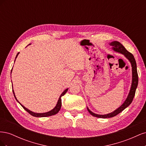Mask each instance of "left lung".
Returning a JSON list of instances; mask_svg holds the SVG:
<instances>
[{"label": "left lung", "mask_w": 146, "mask_h": 146, "mask_svg": "<svg viewBox=\"0 0 146 146\" xmlns=\"http://www.w3.org/2000/svg\"><path fill=\"white\" fill-rule=\"evenodd\" d=\"M110 45L113 46V48L114 51L119 52L121 53V54L124 55L125 57H127V58L129 59V60L130 61L132 67V83L129 94L128 96L125 101L124 102V103H123L120 107L118 108L113 112L107 114H105V115H100V114H97L92 113V111H90L89 108H87L88 111H89V113L92 116L99 118H109L115 116L119 113L122 112L123 110L125 109L128 107V106H129L130 104L132 102V101H133L134 96L135 95L136 88L138 86V72H137L136 63L133 54H131L129 51H127L126 50V48L122 46V44H121L118 41H113L111 43H110Z\"/></svg>", "instance_id": "left-lung-1"}]
</instances>
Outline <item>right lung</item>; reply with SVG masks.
Wrapping results in <instances>:
<instances>
[{"instance_id": "right-lung-1", "label": "right lung", "mask_w": 146, "mask_h": 146, "mask_svg": "<svg viewBox=\"0 0 146 146\" xmlns=\"http://www.w3.org/2000/svg\"><path fill=\"white\" fill-rule=\"evenodd\" d=\"M19 53H17V55H16V58H17V55H18ZM68 89L65 90L63 92V93L61 94V96H60V98H59V99H58V102H57V104H56V107H55L54 109L52 110L51 111H48V112H47V113H33V112H32V111H30L29 110H28L27 108H26L25 107H24L23 105H22L18 101H17V99H16V96H15V95L14 91L13 90V94H14V96H15V98L17 102H18L21 104V105L22 106V107H23V108H24L25 110H26V111H27L29 114H30L31 115L33 116H35V117H47V116H52V115H55V114H56L57 113H58V112L60 111V110L61 109V97H62L63 96H64V95L66 93V92L68 91Z\"/></svg>"}]
</instances>
